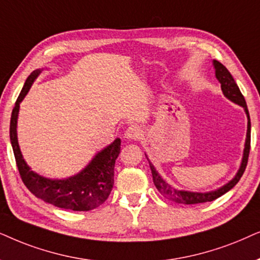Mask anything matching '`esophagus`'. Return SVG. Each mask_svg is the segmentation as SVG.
Masks as SVG:
<instances>
[{
  "label": "esophagus",
  "mask_w": 260,
  "mask_h": 260,
  "mask_svg": "<svg viewBox=\"0 0 260 260\" xmlns=\"http://www.w3.org/2000/svg\"><path fill=\"white\" fill-rule=\"evenodd\" d=\"M124 137L131 140H139L141 137V129L138 126H136V124H132V126H129L126 129Z\"/></svg>",
  "instance_id": "34e87169"
}]
</instances>
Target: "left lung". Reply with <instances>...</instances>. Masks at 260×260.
Segmentation results:
<instances>
[{"label":"left lung","instance_id":"8db88e82","mask_svg":"<svg viewBox=\"0 0 260 260\" xmlns=\"http://www.w3.org/2000/svg\"><path fill=\"white\" fill-rule=\"evenodd\" d=\"M214 67H215V76L221 83V89H222L224 96L227 99H230L231 101H233L237 105L244 107L245 112L247 114L248 117V123H247V137H246V143H245V150H244V157L243 161H241V166L239 169L238 174L235 175V177L232 179L230 183H227L226 185H223L222 188L214 190V191L209 192H189V191H182V190L174 189L170 184H168L164 179L160 177V175L158 174L157 170L154 169V166L151 164V161L148 160L150 164V169L152 172V177H153V183L155 188L158 189V191L161 193L165 199L174 201L179 205H197V203H205V202H212V201L219 199L220 196H222L223 193L233 188L237 183L240 181L241 176L244 175L245 169L247 166L248 161V155H250V148H251V121H250V114H248L246 101H245L243 94H241L240 89L235 83L234 78L232 77L231 72L223 67L220 61L214 60ZM147 158V157H146Z\"/></svg>","mask_w":260,"mask_h":260}]
</instances>
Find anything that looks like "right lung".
<instances>
[{"label": "right lung", "instance_id": "1", "mask_svg": "<svg viewBox=\"0 0 260 260\" xmlns=\"http://www.w3.org/2000/svg\"><path fill=\"white\" fill-rule=\"evenodd\" d=\"M40 74V70L33 71L26 79L25 85L17 98L10 117V143H12L14 157H15L17 170L23 184L27 189L45 202L64 209L75 212H88L98 208L108 199L114 184V166L119 157L121 140H114L89 162L84 170L74 177L63 181H52L30 171L29 166L23 160L16 136V121L20 102L22 101L34 82Z\"/></svg>", "mask_w": 260, "mask_h": 260}]
</instances>
